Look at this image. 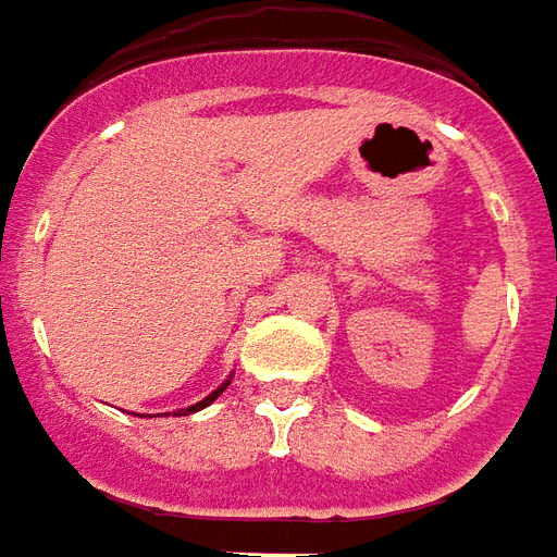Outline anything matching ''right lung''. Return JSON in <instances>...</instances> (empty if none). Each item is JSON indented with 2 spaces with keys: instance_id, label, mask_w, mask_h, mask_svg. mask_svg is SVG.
Returning a JSON list of instances; mask_svg holds the SVG:
<instances>
[{
  "instance_id": "right-lung-1",
  "label": "right lung",
  "mask_w": 557,
  "mask_h": 557,
  "mask_svg": "<svg viewBox=\"0 0 557 557\" xmlns=\"http://www.w3.org/2000/svg\"><path fill=\"white\" fill-rule=\"evenodd\" d=\"M228 383H231V380H225V383L219 385L216 392H210V395H207L205 400H198V404H193V407H186V409H177V416H189V412H198V409L210 407V404H213V400H216V397L222 395V392H225V388H228Z\"/></svg>"
}]
</instances>
